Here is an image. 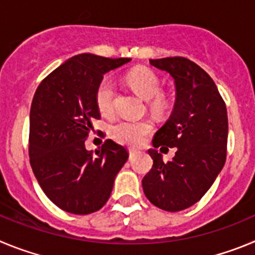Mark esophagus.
<instances>
[{
	"instance_id": "obj_1",
	"label": "esophagus",
	"mask_w": 255,
	"mask_h": 255,
	"mask_svg": "<svg viewBox=\"0 0 255 255\" xmlns=\"http://www.w3.org/2000/svg\"><path fill=\"white\" fill-rule=\"evenodd\" d=\"M136 155H137V150H132V148H130V150H129V159L134 157Z\"/></svg>"
}]
</instances>
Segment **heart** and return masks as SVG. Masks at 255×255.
Wrapping results in <instances>:
<instances>
[{
	"label": "heart",
	"instance_id": "1",
	"mask_svg": "<svg viewBox=\"0 0 255 255\" xmlns=\"http://www.w3.org/2000/svg\"><path fill=\"white\" fill-rule=\"evenodd\" d=\"M127 82L134 93L144 100H150V109L155 114H162L167 108V100L161 94V82L155 72L147 68L134 70L127 76ZM98 109L105 117H113L116 112V85L109 77L103 80L95 93ZM153 130L150 121H119L112 126L111 134L117 142L127 146H138Z\"/></svg>",
	"mask_w": 255,
	"mask_h": 255
}]
</instances>
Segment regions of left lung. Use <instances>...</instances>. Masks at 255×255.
Wrapping results in <instances>:
<instances>
[{
	"mask_svg": "<svg viewBox=\"0 0 255 255\" xmlns=\"http://www.w3.org/2000/svg\"><path fill=\"white\" fill-rule=\"evenodd\" d=\"M175 82L173 113L155 133L153 147H176L171 162L164 163L154 148L148 150L152 169L142 188L156 207L176 212L193 206L211 188L226 161L228 112L217 86L205 70L184 57L150 59Z\"/></svg>",
	"mask_w": 255,
	"mask_h": 255,
	"instance_id": "1",
	"label": "left lung"
}]
</instances>
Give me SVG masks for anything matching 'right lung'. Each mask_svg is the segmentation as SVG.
Here are the masks:
<instances>
[{
	"mask_svg": "<svg viewBox=\"0 0 255 255\" xmlns=\"http://www.w3.org/2000/svg\"><path fill=\"white\" fill-rule=\"evenodd\" d=\"M130 58L82 53L50 72L30 108V165L45 196L61 210L89 215L107 203L114 179L128 159L123 146L107 139L95 155L85 141L100 119L95 100L103 75Z\"/></svg>",
	"mask_w": 255,
	"mask_h": 255,
	"instance_id": "right-lung-1",
	"label": "right lung"
}]
</instances>
